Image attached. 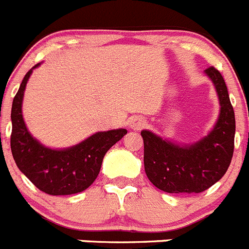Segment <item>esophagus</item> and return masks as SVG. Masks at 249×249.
Masks as SVG:
<instances>
[{
    "label": "esophagus",
    "mask_w": 249,
    "mask_h": 249,
    "mask_svg": "<svg viewBox=\"0 0 249 249\" xmlns=\"http://www.w3.org/2000/svg\"><path fill=\"white\" fill-rule=\"evenodd\" d=\"M144 126H145V121L143 120L142 117H132L131 120H129V128L134 129V131L143 128Z\"/></svg>",
    "instance_id": "obj_1"
}]
</instances>
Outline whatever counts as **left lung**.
<instances>
[{
  "label": "left lung",
  "mask_w": 249,
  "mask_h": 249,
  "mask_svg": "<svg viewBox=\"0 0 249 249\" xmlns=\"http://www.w3.org/2000/svg\"><path fill=\"white\" fill-rule=\"evenodd\" d=\"M205 76L218 97L217 120L206 136L196 142L178 143L143 129L144 170L153 185L169 194L202 193L229 169L233 156L236 120L222 75L207 68Z\"/></svg>",
  "instance_id": "obj_1"
}]
</instances>
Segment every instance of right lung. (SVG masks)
Returning a JSON list of instances; mask_svg holds the SVG:
<instances>
[{"instance_id":"right-lung-1","label":"right lung","mask_w":249,"mask_h":249,"mask_svg":"<svg viewBox=\"0 0 249 249\" xmlns=\"http://www.w3.org/2000/svg\"><path fill=\"white\" fill-rule=\"evenodd\" d=\"M36 64L26 74L16 93L11 111L12 136L11 150L18 169L36 188L49 195H71L86 190L95 181L107 150L118 142L124 128L96 132L77 144L67 148H50L29 132L23 115L26 86Z\"/></svg>"}]
</instances>
